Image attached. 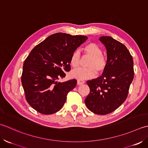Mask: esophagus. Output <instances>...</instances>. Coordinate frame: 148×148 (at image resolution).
Returning <instances> with one entry per match:
<instances>
[{"instance_id":"obj_1","label":"esophagus","mask_w":148,"mask_h":148,"mask_svg":"<svg viewBox=\"0 0 148 148\" xmlns=\"http://www.w3.org/2000/svg\"><path fill=\"white\" fill-rule=\"evenodd\" d=\"M84 82H85V81H84V80H77V85H78V86L82 85V84H84Z\"/></svg>"}]
</instances>
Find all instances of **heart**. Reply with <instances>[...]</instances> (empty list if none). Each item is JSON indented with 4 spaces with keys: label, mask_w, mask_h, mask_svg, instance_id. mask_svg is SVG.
Instances as JSON below:
<instances>
[{
    "label": "heart",
    "mask_w": 148,
    "mask_h": 148,
    "mask_svg": "<svg viewBox=\"0 0 148 148\" xmlns=\"http://www.w3.org/2000/svg\"><path fill=\"white\" fill-rule=\"evenodd\" d=\"M82 52L84 56L91 57L87 64V68H77L71 71V76L84 80L95 77L96 75L101 74L107 68V59L103 54L102 50L97 44L89 43L83 47ZM81 62L80 53L78 50H75L71 54L70 64L73 68H78Z\"/></svg>",
    "instance_id": "b5f03b06"
}]
</instances>
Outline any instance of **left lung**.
<instances>
[{
	"mask_svg": "<svg viewBox=\"0 0 148 148\" xmlns=\"http://www.w3.org/2000/svg\"><path fill=\"white\" fill-rule=\"evenodd\" d=\"M99 40L107 49V68L101 76L87 81L90 92L85 103L92 112L105 115L117 109L127 98L134 76V61L119 41L110 36H101Z\"/></svg>",
	"mask_w": 148,
	"mask_h": 148,
	"instance_id": "8db88e82",
	"label": "left lung"
}]
</instances>
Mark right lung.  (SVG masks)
Segmentation results:
<instances>
[{"mask_svg": "<svg viewBox=\"0 0 148 148\" xmlns=\"http://www.w3.org/2000/svg\"><path fill=\"white\" fill-rule=\"evenodd\" d=\"M87 39L58 32L49 36L33 49L23 63L22 84L28 103L37 112L52 114L64 105L77 80L58 82L70 70V58Z\"/></svg>", "mask_w": 148, "mask_h": 148, "instance_id": "1", "label": "right lung"}]
</instances>
